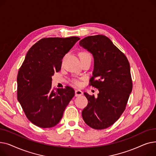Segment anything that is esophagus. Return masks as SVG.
I'll return each mask as SVG.
<instances>
[{"instance_id":"obj_1","label":"esophagus","mask_w":156,"mask_h":156,"mask_svg":"<svg viewBox=\"0 0 156 156\" xmlns=\"http://www.w3.org/2000/svg\"><path fill=\"white\" fill-rule=\"evenodd\" d=\"M83 92L80 90H75V96L76 97H78V96H81V95H83Z\"/></svg>"}]
</instances>
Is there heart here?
<instances>
[{
	"mask_svg": "<svg viewBox=\"0 0 156 156\" xmlns=\"http://www.w3.org/2000/svg\"><path fill=\"white\" fill-rule=\"evenodd\" d=\"M86 56H91V55H90V54H88L87 52H81L80 54V57H86ZM73 83H75V84H76V85H78V81L76 80H73Z\"/></svg>",
	"mask_w": 156,
	"mask_h": 156,
	"instance_id": "1",
	"label": "heart"
}]
</instances>
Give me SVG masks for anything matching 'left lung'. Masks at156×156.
Masks as SVG:
<instances>
[{
	"label": "left lung",
	"instance_id": "1",
	"mask_svg": "<svg viewBox=\"0 0 156 156\" xmlns=\"http://www.w3.org/2000/svg\"><path fill=\"white\" fill-rule=\"evenodd\" d=\"M79 44L94 56V68L90 85L99 91L97 98L84 93L88 104L82 111V117L94 129L107 128L124 112L132 92L129 63L125 55L104 35L87 37Z\"/></svg>",
	"mask_w": 156,
	"mask_h": 156
}]
</instances>
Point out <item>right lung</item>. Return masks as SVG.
Returning a JSON list of instances; mask_svg holds the SVG:
<instances>
[{
    "mask_svg": "<svg viewBox=\"0 0 156 156\" xmlns=\"http://www.w3.org/2000/svg\"><path fill=\"white\" fill-rule=\"evenodd\" d=\"M80 38H44L28 51L19 69L17 95L27 118L40 128L59 123L64 111L75 95L69 86L51 88L52 76L61 68L62 59Z\"/></svg>",
    "mask_w": 156,
    "mask_h": 156,
    "instance_id": "obj_1",
    "label": "right lung"
}]
</instances>
